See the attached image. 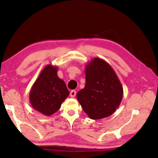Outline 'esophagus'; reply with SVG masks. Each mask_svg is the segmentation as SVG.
I'll use <instances>...</instances> for the list:
<instances>
[{
  "label": "esophagus",
  "instance_id": "34e87169",
  "mask_svg": "<svg viewBox=\"0 0 158 158\" xmlns=\"http://www.w3.org/2000/svg\"><path fill=\"white\" fill-rule=\"evenodd\" d=\"M76 94H77V93H76L75 90H71L70 94H69V95H70L71 98H74V97H75Z\"/></svg>",
  "mask_w": 158,
  "mask_h": 158
}]
</instances>
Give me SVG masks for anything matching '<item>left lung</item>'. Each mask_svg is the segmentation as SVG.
<instances>
[{
  "label": "left lung",
  "instance_id": "1",
  "mask_svg": "<svg viewBox=\"0 0 158 158\" xmlns=\"http://www.w3.org/2000/svg\"><path fill=\"white\" fill-rule=\"evenodd\" d=\"M85 85L77 99L90 118L102 119L113 114L121 102L123 89L111 66L94 58L85 65Z\"/></svg>",
  "mask_w": 158,
  "mask_h": 158
}]
</instances>
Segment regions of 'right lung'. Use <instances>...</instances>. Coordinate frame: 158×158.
<instances>
[{"label": "right lung", "instance_id": "right-lung-1", "mask_svg": "<svg viewBox=\"0 0 158 158\" xmlns=\"http://www.w3.org/2000/svg\"><path fill=\"white\" fill-rule=\"evenodd\" d=\"M58 67L47 65L32 86L29 100L35 110L46 116L56 113L68 97L65 83L57 75Z\"/></svg>", "mask_w": 158, "mask_h": 158}]
</instances>
